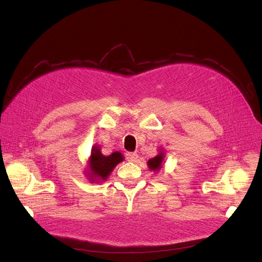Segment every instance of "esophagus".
<instances>
[{
    "label": "esophagus",
    "mask_w": 262,
    "mask_h": 262,
    "mask_svg": "<svg viewBox=\"0 0 262 262\" xmlns=\"http://www.w3.org/2000/svg\"><path fill=\"white\" fill-rule=\"evenodd\" d=\"M138 158H139V156L137 153H126V160H128L129 162H132V163L137 162Z\"/></svg>",
    "instance_id": "esophagus-1"
}]
</instances>
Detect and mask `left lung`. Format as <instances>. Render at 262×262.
Returning a JSON list of instances; mask_svg holds the SVG:
<instances>
[{
	"label": "left lung",
	"mask_w": 262,
	"mask_h": 262,
	"mask_svg": "<svg viewBox=\"0 0 262 262\" xmlns=\"http://www.w3.org/2000/svg\"><path fill=\"white\" fill-rule=\"evenodd\" d=\"M164 158H165V152L163 148H160L158 150V154L152 158V160H148L147 162V167L149 170H152L154 172H158V170H161L164 164Z\"/></svg>",
	"instance_id": "left-lung-1"
}]
</instances>
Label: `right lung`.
<instances>
[{"label":"right lung","instance_id":"add662e5","mask_svg":"<svg viewBox=\"0 0 262 262\" xmlns=\"http://www.w3.org/2000/svg\"><path fill=\"white\" fill-rule=\"evenodd\" d=\"M123 160V155L118 150L105 156L102 155L99 145H94L92 147L91 156L87 161V170L85 175L93 184L94 182H102L107 180L114 168Z\"/></svg>","mask_w":262,"mask_h":262}]
</instances>
